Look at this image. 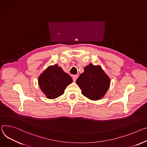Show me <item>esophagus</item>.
I'll return each instance as SVG.
<instances>
[{"label": "esophagus", "instance_id": "34e87169", "mask_svg": "<svg viewBox=\"0 0 147 147\" xmlns=\"http://www.w3.org/2000/svg\"><path fill=\"white\" fill-rule=\"evenodd\" d=\"M77 77H78V76H77V75H73V81H74V82L76 81V80H77Z\"/></svg>", "mask_w": 147, "mask_h": 147}]
</instances>
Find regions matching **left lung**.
Listing matches in <instances>:
<instances>
[{"mask_svg":"<svg viewBox=\"0 0 147 147\" xmlns=\"http://www.w3.org/2000/svg\"><path fill=\"white\" fill-rule=\"evenodd\" d=\"M82 94L91 100L102 98L109 88L110 79L100 65L89 64L76 80Z\"/></svg>","mask_w":147,"mask_h":147,"instance_id":"1","label":"left lung"}]
</instances>
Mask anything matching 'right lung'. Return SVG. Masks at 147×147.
<instances>
[{"mask_svg": "<svg viewBox=\"0 0 147 147\" xmlns=\"http://www.w3.org/2000/svg\"><path fill=\"white\" fill-rule=\"evenodd\" d=\"M38 85L49 99L63 94L64 90L73 82L71 77L57 64L49 66L38 77Z\"/></svg>", "mask_w": 147, "mask_h": 147, "instance_id": "right-lung-1", "label": "right lung"}]
</instances>
